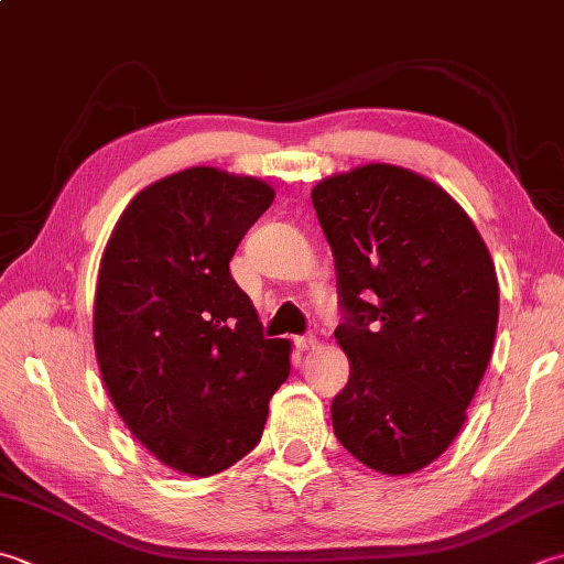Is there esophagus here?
Segmentation results:
<instances>
[{
  "mask_svg": "<svg viewBox=\"0 0 564 564\" xmlns=\"http://www.w3.org/2000/svg\"><path fill=\"white\" fill-rule=\"evenodd\" d=\"M315 337L313 335H303V337H295V347L301 349V351H305V349H311V347H315Z\"/></svg>",
  "mask_w": 564,
  "mask_h": 564,
  "instance_id": "obj_1",
  "label": "esophagus"
}]
</instances>
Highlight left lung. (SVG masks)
<instances>
[{"instance_id": "8db88e82", "label": "left lung", "mask_w": 564, "mask_h": 564, "mask_svg": "<svg viewBox=\"0 0 564 564\" xmlns=\"http://www.w3.org/2000/svg\"><path fill=\"white\" fill-rule=\"evenodd\" d=\"M335 257L349 381L335 435L381 474H413L459 435L491 359L499 281L462 205L425 175L367 163L313 187Z\"/></svg>"}]
</instances>
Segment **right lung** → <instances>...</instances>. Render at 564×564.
Segmentation results:
<instances>
[{
    "instance_id": "obj_1",
    "label": "right lung",
    "mask_w": 564,
    "mask_h": 564,
    "mask_svg": "<svg viewBox=\"0 0 564 564\" xmlns=\"http://www.w3.org/2000/svg\"><path fill=\"white\" fill-rule=\"evenodd\" d=\"M273 195L213 165L173 173L137 193L99 261L93 337L105 389L139 443L191 477L257 447L291 373V341L263 337L229 273Z\"/></svg>"
}]
</instances>
